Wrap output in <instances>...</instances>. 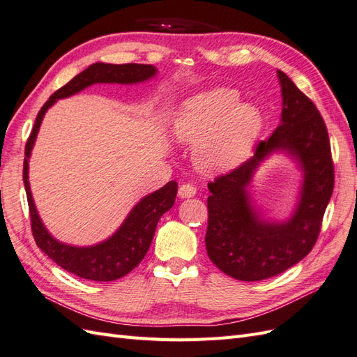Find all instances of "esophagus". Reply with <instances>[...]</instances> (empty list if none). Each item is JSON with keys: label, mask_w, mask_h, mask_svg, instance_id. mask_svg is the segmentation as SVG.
<instances>
[{"label": "esophagus", "mask_w": 357, "mask_h": 357, "mask_svg": "<svg viewBox=\"0 0 357 357\" xmlns=\"http://www.w3.org/2000/svg\"><path fill=\"white\" fill-rule=\"evenodd\" d=\"M197 194V188L190 183L181 185L178 189V197L180 198H192Z\"/></svg>", "instance_id": "obj_1"}]
</instances>
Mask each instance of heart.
<instances>
[{"instance_id": "b5f03b06", "label": "heart", "mask_w": 357, "mask_h": 357, "mask_svg": "<svg viewBox=\"0 0 357 357\" xmlns=\"http://www.w3.org/2000/svg\"><path fill=\"white\" fill-rule=\"evenodd\" d=\"M262 128L260 112L236 92L213 89L185 101L174 123L178 142L195 145L197 167L207 174L231 171L245 160Z\"/></svg>"}]
</instances>
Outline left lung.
I'll return each mask as SVG.
<instances>
[{
	"instance_id": "1",
	"label": "left lung",
	"mask_w": 357,
	"mask_h": 357,
	"mask_svg": "<svg viewBox=\"0 0 357 357\" xmlns=\"http://www.w3.org/2000/svg\"><path fill=\"white\" fill-rule=\"evenodd\" d=\"M282 86V119L253 158L208 183L206 250L222 273L257 282L298 264L314 248L335 185L328 133L315 104L291 78L277 71ZM274 152H286L303 171L298 206L286 222L265 220L252 206L249 185L255 169Z\"/></svg>"
}]
</instances>
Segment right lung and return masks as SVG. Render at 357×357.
<instances>
[{
  "label": "right lung",
  "instance_id": "obj_1",
  "mask_svg": "<svg viewBox=\"0 0 357 357\" xmlns=\"http://www.w3.org/2000/svg\"><path fill=\"white\" fill-rule=\"evenodd\" d=\"M158 73L153 65H139V63H126V65H112V63H93L86 68L83 73L75 75L71 82L66 83L51 95L50 100L43 104L39 110L36 121H34L30 137L25 145V158H24V186L27 192L31 231L38 247L45 253L51 260L62 266L66 271L73 273L82 279L95 280V282H112L121 279L135 269L149 251L151 241L154 236L155 227L160 216L168 212L176 202L177 183L171 180L155 192L145 195L139 202L130 213L121 227L112 234L106 241L100 242L91 247H75L68 245L57 241L50 234V231L43 225L40 216L36 211L33 202V195L29 183V160L34 141L45 116L47 110L60 98H68L80 91L89 88L97 83H118V84H135L150 80Z\"/></svg>",
  "mask_w": 357,
  "mask_h": 357
}]
</instances>
